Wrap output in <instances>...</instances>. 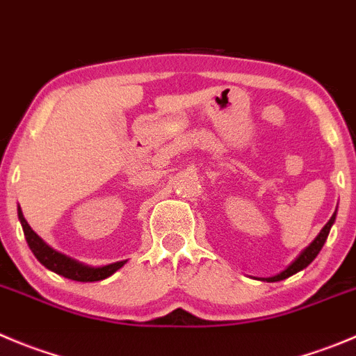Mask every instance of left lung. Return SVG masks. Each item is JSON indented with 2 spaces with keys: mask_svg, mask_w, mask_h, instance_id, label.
<instances>
[{
  "mask_svg": "<svg viewBox=\"0 0 356 356\" xmlns=\"http://www.w3.org/2000/svg\"><path fill=\"white\" fill-rule=\"evenodd\" d=\"M334 222H336V213H334V215L330 216V220L325 223V227L320 231V234L314 238V241L311 243L307 248H304L302 252L299 253V257H297V259L293 260V262L290 264V266L286 267L285 270H282V273L276 274V276L264 277V282H282V280H285V277H290L292 274H296V273H299V270L306 269V267L309 266V264L313 262L314 259H316V255L320 253V250L323 248L325 241H327V238H328V232H330V227L334 225Z\"/></svg>",
  "mask_w": 356,
  "mask_h": 356,
  "instance_id": "left-lung-1",
  "label": "left lung"
}]
</instances>
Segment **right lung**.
Instances as JSON below:
<instances>
[{
  "label": "right lung",
  "instance_id": "add662e5",
  "mask_svg": "<svg viewBox=\"0 0 356 356\" xmlns=\"http://www.w3.org/2000/svg\"><path fill=\"white\" fill-rule=\"evenodd\" d=\"M17 215H19L20 223H22V231L24 236H26V241H28L29 248L35 253L36 259L40 260V264H43L47 269L67 277V280H73V282H101L104 277L117 273V270L127 262V260H122V262L108 264V266L103 267L83 266L82 262H76L74 259H70V257L63 255V253L50 248V246L33 231L31 227H29V223L26 222L22 211H20V206L17 208Z\"/></svg>",
  "mask_w": 356,
  "mask_h": 356
}]
</instances>
